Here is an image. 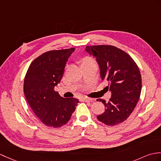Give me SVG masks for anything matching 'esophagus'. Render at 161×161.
Listing matches in <instances>:
<instances>
[{"label":"esophagus","mask_w":161,"mask_h":161,"mask_svg":"<svg viewBox=\"0 0 161 161\" xmlns=\"http://www.w3.org/2000/svg\"><path fill=\"white\" fill-rule=\"evenodd\" d=\"M82 100H83L84 102H92V99L88 98V97H84V98H82Z\"/></svg>","instance_id":"34e87169"}]
</instances>
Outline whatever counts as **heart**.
Listing matches in <instances>:
<instances>
[{
    "label": "heart",
    "mask_w": 161,
    "mask_h": 161,
    "mask_svg": "<svg viewBox=\"0 0 161 161\" xmlns=\"http://www.w3.org/2000/svg\"><path fill=\"white\" fill-rule=\"evenodd\" d=\"M95 62V60L92 58H90V57H86L84 58L83 61H82V64H83L91 63V62Z\"/></svg>",
    "instance_id": "heart-1"
}]
</instances>
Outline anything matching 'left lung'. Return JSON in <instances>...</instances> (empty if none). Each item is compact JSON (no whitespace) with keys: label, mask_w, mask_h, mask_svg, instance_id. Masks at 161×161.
<instances>
[{"label":"left lung","mask_w":161,"mask_h":161,"mask_svg":"<svg viewBox=\"0 0 161 161\" xmlns=\"http://www.w3.org/2000/svg\"><path fill=\"white\" fill-rule=\"evenodd\" d=\"M86 51L99 64L101 77L108 82L111 91L109 102L99 99L105 111L97 117L107 125L121 123L132 114L141 92V75L136 62L120 48L112 45L86 47Z\"/></svg>","instance_id":"left-lung-1"}]
</instances>
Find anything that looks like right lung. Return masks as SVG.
Here are the masks:
<instances>
[{
	"label": "right lung",
	"mask_w": 161,
	"mask_h": 161,
	"mask_svg": "<svg viewBox=\"0 0 161 161\" xmlns=\"http://www.w3.org/2000/svg\"><path fill=\"white\" fill-rule=\"evenodd\" d=\"M75 48L53 50L38 56L30 64L24 93L33 113L44 125L59 128L68 123L79 101L63 98L54 88L61 81L66 62Z\"/></svg>",
	"instance_id": "obj_1"
}]
</instances>
